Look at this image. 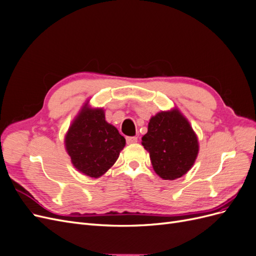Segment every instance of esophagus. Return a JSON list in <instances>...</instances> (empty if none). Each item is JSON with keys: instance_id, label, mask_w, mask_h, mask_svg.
I'll return each instance as SVG.
<instances>
[{"instance_id": "obj_1", "label": "esophagus", "mask_w": 256, "mask_h": 256, "mask_svg": "<svg viewBox=\"0 0 256 256\" xmlns=\"http://www.w3.org/2000/svg\"><path fill=\"white\" fill-rule=\"evenodd\" d=\"M126 141H127V144H136L138 142V138L136 136H127Z\"/></svg>"}]
</instances>
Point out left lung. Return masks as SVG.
<instances>
[{
	"label": "left lung",
	"instance_id": "8db88e82",
	"mask_svg": "<svg viewBox=\"0 0 256 256\" xmlns=\"http://www.w3.org/2000/svg\"><path fill=\"white\" fill-rule=\"evenodd\" d=\"M142 145L150 152L154 171L164 180L187 174L200 150L196 134L176 106L152 116Z\"/></svg>",
	"mask_w": 256,
	"mask_h": 256
}]
</instances>
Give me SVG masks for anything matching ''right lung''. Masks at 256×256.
<instances>
[{
	"label": "right lung",
	"instance_id": "1",
	"mask_svg": "<svg viewBox=\"0 0 256 256\" xmlns=\"http://www.w3.org/2000/svg\"><path fill=\"white\" fill-rule=\"evenodd\" d=\"M64 144L76 171L99 178L118 160L126 140L106 120L104 108H92L86 100L69 126Z\"/></svg>",
	"mask_w": 256,
	"mask_h": 256
}]
</instances>
